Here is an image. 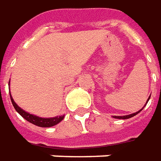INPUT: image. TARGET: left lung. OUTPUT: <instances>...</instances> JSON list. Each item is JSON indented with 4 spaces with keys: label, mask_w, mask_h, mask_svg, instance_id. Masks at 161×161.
Wrapping results in <instances>:
<instances>
[{
    "label": "left lung",
    "mask_w": 161,
    "mask_h": 161,
    "mask_svg": "<svg viewBox=\"0 0 161 161\" xmlns=\"http://www.w3.org/2000/svg\"><path fill=\"white\" fill-rule=\"evenodd\" d=\"M150 98H151V96L148 98V100H147V102H146V103H145V105H146L147 103L149 102ZM145 105H144V106H145ZM143 108H144V107H143ZM142 109H140L139 111H137V112H136V113L130 114V115H126V116H114L113 118H114V119H130V118H132V117L136 116V114H138V113H139V112H141L142 110Z\"/></svg>",
    "instance_id": "8db88e82"
}]
</instances>
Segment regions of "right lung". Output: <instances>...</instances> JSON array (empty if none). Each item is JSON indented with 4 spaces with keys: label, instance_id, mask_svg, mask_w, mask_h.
I'll list each match as a JSON object with an SVG mask.
<instances>
[{
    "label": "right lung",
    "instance_id": "1",
    "mask_svg": "<svg viewBox=\"0 0 161 161\" xmlns=\"http://www.w3.org/2000/svg\"><path fill=\"white\" fill-rule=\"evenodd\" d=\"M9 95H10L11 103L13 104L15 109L17 110V112L19 114L22 118H24L25 120H27L28 122H30L34 125L41 126V127H51V126L57 125L61 120H63L64 116H58V117H54V118H40V117L35 116L33 114L28 113V112L25 111L24 109H22L20 107H19L17 105V103L14 102L13 98L11 97L10 93H9Z\"/></svg>",
    "mask_w": 161,
    "mask_h": 161
}]
</instances>
